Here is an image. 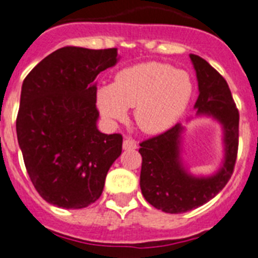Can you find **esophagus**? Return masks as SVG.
<instances>
[{
  "label": "esophagus",
  "mask_w": 258,
  "mask_h": 258,
  "mask_svg": "<svg viewBox=\"0 0 258 258\" xmlns=\"http://www.w3.org/2000/svg\"><path fill=\"white\" fill-rule=\"evenodd\" d=\"M138 148V144H136V142L134 139H131V138H127V139H124V142H123V149H136Z\"/></svg>",
  "instance_id": "34e87169"
}]
</instances>
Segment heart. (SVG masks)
<instances>
[{
  "instance_id": "b5f03b06",
  "label": "heart",
  "mask_w": 258,
  "mask_h": 258,
  "mask_svg": "<svg viewBox=\"0 0 258 258\" xmlns=\"http://www.w3.org/2000/svg\"><path fill=\"white\" fill-rule=\"evenodd\" d=\"M192 82L189 73L162 62H144L122 69L112 85L97 92V106L110 122H122L133 109L139 128L149 134L165 131L189 105Z\"/></svg>"
}]
</instances>
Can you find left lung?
Segmentation results:
<instances>
[{
  "instance_id": "left-lung-1",
  "label": "left lung",
  "mask_w": 258,
  "mask_h": 258,
  "mask_svg": "<svg viewBox=\"0 0 258 258\" xmlns=\"http://www.w3.org/2000/svg\"><path fill=\"white\" fill-rule=\"evenodd\" d=\"M198 79L196 109L218 119L224 130L226 156L223 166L211 177H194L179 160L182 127L174 124L165 133L140 143V187L148 203L164 213L181 214L207 203L227 185L233 173L239 149V110L223 76L198 55L190 53Z\"/></svg>"
}]
</instances>
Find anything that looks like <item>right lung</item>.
<instances>
[{
    "instance_id": "right-lung-1",
    "label": "right lung",
    "mask_w": 258,
    "mask_h": 258,
    "mask_svg": "<svg viewBox=\"0 0 258 258\" xmlns=\"http://www.w3.org/2000/svg\"><path fill=\"white\" fill-rule=\"evenodd\" d=\"M116 56V48L68 45L44 57L23 81L18 143L32 185L53 206L84 209L96 202L122 153L120 134L97 128L94 85Z\"/></svg>"
}]
</instances>
